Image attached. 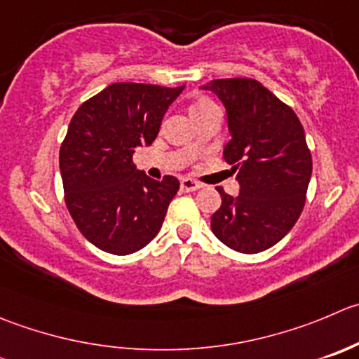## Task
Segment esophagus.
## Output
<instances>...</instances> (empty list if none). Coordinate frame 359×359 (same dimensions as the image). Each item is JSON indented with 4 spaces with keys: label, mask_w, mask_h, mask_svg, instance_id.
Masks as SVG:
<instances>
[{
    "label": "esophagus",
    "mask_w": 359,
    "mask_h": 359,
    "mask_svg": "<svg viewBox=\"0 0 359 359\" xmlns=\"http://www.w3.org/2000/svg\"><path fill=\"white\" fill-rule=\"evenodd\" d=\"M201 187L200 182L193 179H182L180 180V189L186 191V193H193V191H198Z\"/></svg>",
    "instance_id": "obj_1"
}]
</instances>
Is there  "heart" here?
Masks as SVG:
<instances>
[{"label":"heart","instance_id":"heart-1","mask_svg":"<svg viewBox=\"0 0 359 359\" xmlns=\"http://www.w3.org/2000/svg\"><path fill=\"white\" fill-rule=\"evenodd\" d=\"M210 105H214V103H212V102H208V100H201V102H198L196 105L193 107V110H198V109H205V107H210Z\"/></svg>","mask_w":359,"mask_h":359}]
</instances>
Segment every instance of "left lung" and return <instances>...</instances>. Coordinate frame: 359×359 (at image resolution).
Masks as SVG:
<instances>
[{
    "mask_svg": "<svg viewBox=\"0 0 359 359\" xmlns=\"http://www.w3.org/2000/svg\"><path fill=\"white\" fill-rule=\"evenodd\" d=\"M217 95L228 116L231 138L226 163L240 184L238 196L222 198L210 228L236 252L270 249L300 217L312 175V156L300 119L254 79H219L203 86Z\"/></svg>",
    "mask_w": 359,
    "mask_h": 359,
    "instance_id": "8db88e82",
    "label": "left lung"
}]
</instances>
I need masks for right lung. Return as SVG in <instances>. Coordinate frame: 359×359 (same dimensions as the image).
<instances>
[{"label":"right lung","instance_id":"obj_1","mask_svg":"<svg viewBox=\"0 0 359 359\" xmlns=\"http://www.w3.org/2000/svg\"><path fill=\"white\" fill-rule=\"evenodd\" d=\"M180 87L117 82L83 102L59 151L69 215L93 245L126 256L161 229L179 180H154L137 170L133 154L156 140Z\"/></svg>","mask_w":359,"mask_h":359}]
</instances>
